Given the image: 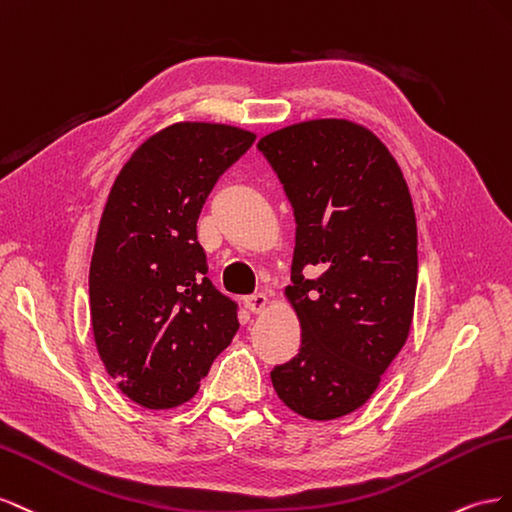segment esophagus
<instances>
[{"instance_id": "esophagus-1", "label": "esophagus", "mask_w": 512, "mask_h": 512, "mask_svg": "<svg viewBox=\"0 0 512 512\" xmlns=\"http://www.w3.org/2000/svg\"><path fill=\"white\" fill-rule=\"evenodd\" d=\"M246 309L251 313H261L268 306V296L266 294H253V296H246L244 298Z\"/></svg>"}]
</instances>
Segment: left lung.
Here are the masks:
<instances>
[{"label": "left lung", "instance_id": "left-lung-1", "mask_svg": "<svg viewBox=\"0 0 512 512\" xmlns=\"http://www.w3.org/2000/svg\"><path fill=\"white\" fill-rule=\"evenodd\" d=\"M257 148L298 225L285 296L302 345L272 369V386L304 418H341L371 399L410 334L418 283L410 188L386 145L349 120L291 124ZM306 269L320 274L311 280Z\"/></svg>", "mask_w": 512, "mask_h": 512}]
</instances>
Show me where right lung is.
Listing matches in <instances>:
<instances>
[{"label":"right lung","instance_id":"obj_1","mask_svg":"<svg viewBox=\"0 0 512 512\" xmlns=\"http://www.w3.org/2000/svg\"><path fill=\"white\" fill-rule=\"evenodd\" d=\"M255 133L178 122L145 139L115 178L96 233L90 311L98 356L130 401L195 397L238 332V304L206 276L197 218Z\"/></svg>","mask_w":512,"mask_h":512}]
</instances>
